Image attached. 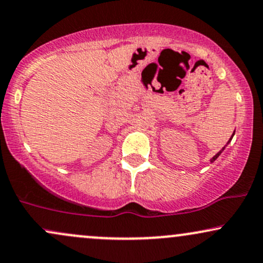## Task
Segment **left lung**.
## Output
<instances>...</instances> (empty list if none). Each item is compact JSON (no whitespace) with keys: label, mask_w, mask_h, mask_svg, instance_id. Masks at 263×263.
<instances>
[{"label":"left lung","mask_w":263,"mask_h":263,"mask_svg":"<svg viewBox=\"0 0 263 263\" xmlns=\"http://www.w3.org/2000/svg\"><path fill=\"white\" fill-rule=\"evenodd\" d=\"M234 135H235V131H234V134H232V136H231V138H230V140H229V142H228V143H226V144H225V146H224V147H222V148H221V149H220V151H219V152H218V153H216V155H215V156H214V157H213V158H211V159H210V163H213L214 161H216V158H218V157H219L220 155H221V152H222V151H224V149H225V147H226V146H228V144H229V143H230V141L232 140V137H234Z\"/></svg>","instance_id":"8db88e82"}]
</instances>
